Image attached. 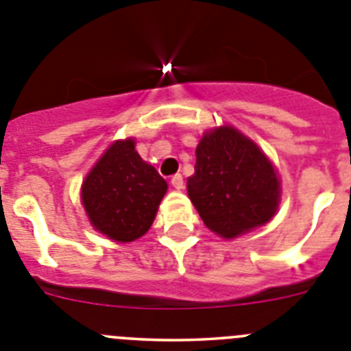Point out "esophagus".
Instances as JSON below:
<instances>
[{"instance_id":"obj_1","label":"esophagus","mask_w":351,"mask_h":351,"mask_svg":"<svg viewBox=\"0 0 351 351\" xmlns=\"http://www.w3.org/2000/svg\"><path fill=\"white\" fill-rule=\"evenodd\" d=\"M170 182H172V186L176 188V190H182V188H184V181H182L181 173H176V176H172Z\"/></svg>"}]
</instances>
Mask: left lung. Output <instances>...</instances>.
I'll use <instances>...</instances> for the list:
<instances>
[{"mask_svg":"<svg viewBox=\"0 0 351 351\" xmlns=\"http://www.w3.org/2000/svg\"><path fill=\"white\" fill-rule=\"evenodd\" d=\"M188 195L207 228L232 239L274 216L280 179L255 142L223 126L207 132L198 144Z\"/></svg>","mask_w":351,"mask_h":351,"instance_id":"left-lung-1","label":"left lung"}]
</instances>
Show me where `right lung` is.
<instances>
[{"instance_id":"1","label":"right lung","mask_w":351,"mask_h":351,"mask_svg":"<svg viewBox=\"0 0 351 351\" xmlns=\"http://www.w3.org/2000/svg\"><path fill=\"white\" fill-rule=\"evenodd\" d=\"M165 191V179L128 138L114 142L89 172L82 204L96 230L117 243H132L151 228Z\"/></svg>"}]
</instances>
